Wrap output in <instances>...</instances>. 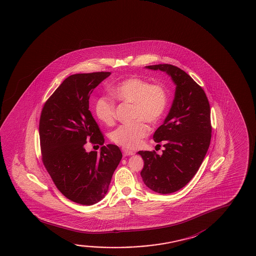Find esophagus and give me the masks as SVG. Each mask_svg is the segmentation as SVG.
<instances>
[{
	"label": "esophagus",
	"mask_w": 256,
	"mask_h": 256,
	"mask_svg": "<svg viewBox=\"0 0 256 256\" xmlns=\"http://www.w3.org/2000/svg\"><path fill=\"white\" fill-rule=\"evenodd\" d=\"M122 152L124 156H130V155L134 154V152L133 151H130L128 149H122Z\"/></svg>",
	"instance_id": "obj_1"
}]
</instances>
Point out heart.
Here are the masks:
<instances>
[{"label":"heart","instance_id":"heart-1","mask_svg":"<svg viewBox=\"0 0 256 256\" xmlns=\"http://www.w3.org/2000/svg\"><path fill=\"white\" fill-rule=\"evenodd\" d=\"M112 96L120 101L132 104L131 118L134 122L118 126L110 134V140L125 148L138 146L149 132L148 123H156L162 117L168 104V92L162 84H150L147 80L131 76L122 80L112 89ZM94 110L97 118L107 126L114 124L115 104L105 97L94 102Z\"/></svg>","mask_w":256,"mask_h":256}]
</instances>
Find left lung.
<instances>
[{"label":"left lung","mask_w":256,"mask_h":256,"mask_svg":"<svg viewBox=\"0 0 256 256\" xmlns=\"http://www.w3.org/2000/svg\"><path fill=\"white\" fill-rule=\"evenodd\" d=\"M146 68L165 72L176 90L164 124L154 134L155 142L164 144L162 154L138 152L144 162L141 176L156 193H174L193 178L208 151L212 138L209 102L202 88L180 68L159 64Z\"/></svg>","instance_id":"obj_1"}]
</instances>
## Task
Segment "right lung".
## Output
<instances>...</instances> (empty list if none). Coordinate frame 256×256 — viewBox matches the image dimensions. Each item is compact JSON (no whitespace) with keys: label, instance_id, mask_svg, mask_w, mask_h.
I'll list each match as a JSON object with an SVG mask.
<instances>
[{"label":"right lung","instance_id":"1","mask_svg":"<svg viewBox=\"0 0 256 256\" xmlns=\"http://www.w3.org/2000/svg\"><path fill=\"white\" fill-rule=\"evenodd\" d=\"M110 75L70 76L44 104L39 122L44 167L64 196L84 206L105 196L122 158L117 146H104V136L89 110L90 94ZM86 140L102 146L100 154L86 152Z\"/></svg>","mask_w":256,"mask_h":256}]
</instances>
